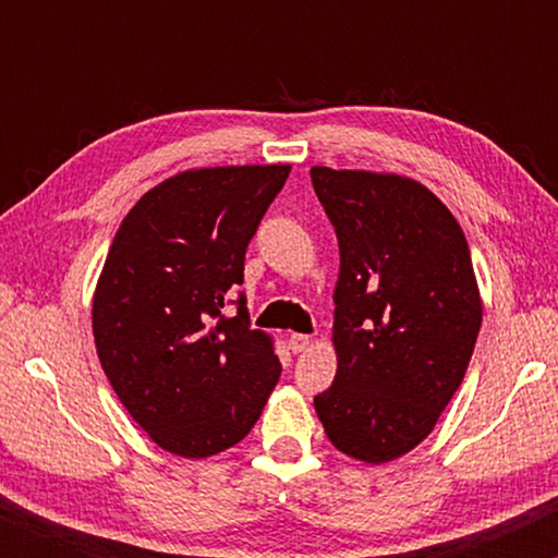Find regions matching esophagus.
Masks as SVG:
<instances>
[{"label": "esophagus", "instance_id": "34e87169", "mask_svg": "<svg viewBox=\"0 0 558 558\" xmlns=\"http://www.w3.org/2000/svg\"><path fill=\"white\" fill-rule=\"evenodd\" d=\"M310 343H312V338L304 336V332H291V336H288V349H291L293 354H301V351H306V349H310Z\"/></svg>", "mask_w": 558, "mask_h": 558}]
</instances>
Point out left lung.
<instances>
[{
  "label": "left lung",
  "instance_id": "obj_1",
  "mask_svg": "<svg viewBox=\"0 0 558 558\" xmlns=\"http://www.w3.org/2000/svg\"><path fill=\"white\" fill-rule=\"evenodd\" d=\"M341 248L338 369L315 396L330 444L367 464L412 451L462 386L483 304L466 239L438 196L401 175L312 168Z\"/></svg>",
  "mask_w": 558,
  "mask_h": 558
}]
</instances>
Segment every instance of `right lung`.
<instances>
[{"label":"right lung","mask_w":558,"mask_h":558,"mask_svg":"<svg viewBox=\"0 0 558 558\" xmlns=\"http://www.w3.org/2000/svg\"><path fill=\"white\" fill-rule=\"evenodd\" d=\"M288 172H181L138 198L107 254L92 312L96 354L128 414L178 457H213L246 438L280 377L246 296H230Z\"/></svg>","instance_id":"obj_1"}]
</instances>
